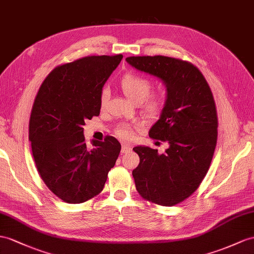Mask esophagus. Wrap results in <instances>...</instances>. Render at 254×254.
<instances>
[{
    "mask_svg": "<svg viewBox=\"0 0 254 254\" xmlns=\"http://www.w3.org/2000/svg\"><path fill=\"white\" fill-rule=\"evenodd\" d=\"M130 151H131V147L129 146V145H126V144H123L122 145V151H121L122 154H126V153L130 152Z\"/></svg>",
    "mask_w": 254,
    "mask_h": 254,
    "instance_id": "esophagus-1",
    "label": "esophagus"
}]
</instances>
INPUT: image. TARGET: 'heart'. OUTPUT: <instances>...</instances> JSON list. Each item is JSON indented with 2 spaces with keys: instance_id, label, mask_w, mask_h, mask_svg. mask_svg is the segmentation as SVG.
<instances>
[{
  "instance_id": "1",
  "label": "heart",
  "mask_w": 254,
  "mask_h": 254,
  "mask_svg": "<svg viewBox=\"0 0 254 254\" xmlns=\"http://www.w3.org/2000/svg\"><path fill=\"white\" fill-rule=\"evenodd\" d=\"M120 87L131 102L138 104L142 102L141 112L147 119H156L165 107V96L160 92L150 95L152 89V84L145 77H142L137 74H125L121 79ZM108 102V91L104 89L101 91L100 98H99V104L100 108L104 109ZM116 134L120 138L128 140L132 137L133 130L131 127L123 125L116 128Z\"/></svg>"
}]
</instances>
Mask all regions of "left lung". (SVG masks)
I'll list each match as a JSON object with an SVG mask.
<instances>
[{"mask_svg": "<svg viewBox=\"0 0 254 254\" xmlns=\"http://www.w3.org/2000/svg\"><path fill=\"white\" fill-rule=\"evenodd\" d=\"M166 86L165 107L150 137L167 141L164 154L135 146L140 164L132 171L135 189L148 201L174 206L199 187L211 164L218 138V116L211 89L195 65L165 56L126 58Z\"/></svg>", "mask_w": 254, "mask_h": 254, "instance_id": "obj_1", "label": "left lung"}]
</instances>
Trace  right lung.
<instances>
[{"label": "right lung", "mask_w": 254, "mask_h": 254, "mask_svg": "<svg viewBox=\"0 0 254 254\" xmlns=\"http://www.w3.org/2000/svg\"><path fill=\"white\" fill-rule=\"evenodd\" d=\"M123 55L88 56L54 69L41 85L31 111L29 140L39 174L53 193L69 203H80L103 190L121 152L114 137H84L86 120L100 114L103 85Z\"/></svg>", "instance_id": "add662e5"}]
</instances>
